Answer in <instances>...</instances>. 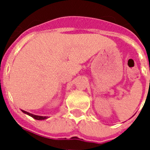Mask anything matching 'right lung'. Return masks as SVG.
<instances>
[{"label": "right lung", "instance_id": "obj_1", "mask_svg": "<svg viewBox=\"0 0 150 150\" xmlns=\"http://www.w3.org/2000/svg\"><path fill=\"white\" fill-rule=\"evenodd\" d=\"M22 111L24 112V113H25V114L31 116V117H33L34 119H35V120H44L48 118V116H37V115H34V114H32V113H30V112H26V111H25V110H22Z\"/></svg>", "mask_w": 150, "mask_h": 150}]
</instances>
